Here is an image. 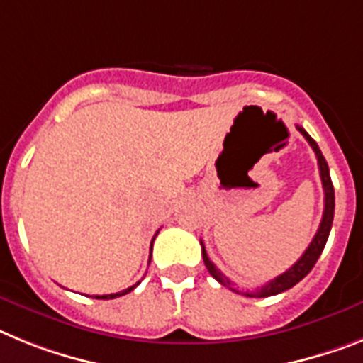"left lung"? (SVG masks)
<instances>
[{
    "label": "left lung",
    "instance_id": "left-lung-1",
    "mask_svg": "<svg viewBox=\"0 0 363 363\" xmlns=\"http://www.w3.org/2000/svg\"><path fill=\"white\" fill-rule=\"evenodd\" d=\"M297 130H299V132L305 135V139L308 141V145L312 147V150L315 152V157H318V167H320L321 184H323V193H325V209H323V218H321L320 229H318V233H315L314 238H312L311 246L306 247L305 253L299 257V261H297L294 266H290V268H288L284 274H281V275H277L275 279H272L270 283H266V284H262L261 288H257L255 292H238V290H235V288H233V283H231V281H229V279L225 277V275L222 274V272H220L211 261H209V257H207V252H206V246H203V242H200V244H202V257H203V262H206L207 272H209V274H211L220 284H224V286H228L229 290L242 294V296L268 297V296H275V294L284 292V290H288V288L296 286V284L299 283V281H301V279L305 277V275L308 274L312 268H314V264L318 262V259H320L321 252H323L325 244H327V238H329L330 228H333L334 187H333V182H330L329 165H327V161H325V157H323V154H321L318 143H315L311 135L306 134L305 128L297 126Z\"/></svg>",
    "mask_w": 363,
    "mask_h": 363
}]
</instances>
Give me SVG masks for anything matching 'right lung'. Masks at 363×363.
<instances>
[{
  "label": "right lung",
  "mask_w": 363,
  "mask_h": 363,
  "mask_svg": "<svg viewBox=\"0 0 363 363\" xmlns=\"http://www.w3.org/2000/svg\"><path fill=\"white\" fill-rule=\"evenodd\" d=\"M157 233H160V229H157V231H156V235H157ZM152 242H154V238H152ZM135 286H138V284H134V286L126 288V290H123V292H117V294H108V296H95V299H116V297H121V296H125V294L132 292V290H134Z\"/></svg>",
  "instance_id": "1"
}]
</instances>
